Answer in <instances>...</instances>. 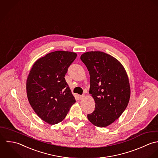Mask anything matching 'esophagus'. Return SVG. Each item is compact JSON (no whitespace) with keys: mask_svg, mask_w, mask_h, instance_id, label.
Returning a JSON list of instances; mask_svg holds the SVG:
<instances>
[{"mask_svg":"<svg viewBox=\"0 0 158 158\" xmlns=\"http://www.w3.org/2000/svg\"><path fill=\"white\" fill-rule=\"evenodd\" d=\"M79 99H83V98L85 97V95H79Z\"/></svg>","mask_w":158,"mask_h":158,"instance_id":"esophagus-1","label":"esophagus"}]
</instances>
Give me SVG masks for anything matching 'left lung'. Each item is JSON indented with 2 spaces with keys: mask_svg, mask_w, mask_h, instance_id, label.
<instances>
[{
  "mask_svg": "<svg viewBox=\"0 0 158 158\" xmlns=\"http://www.w3.org/2000/svg\"><path fill=\"white\" fill-rule=\"evenodd\" d=\"M81 60L90 74V91L95 102L89 120L98 127L109 126L126 109L130 86L123 65L114 57L101 51L83 54Z\"/></svg>",
  "mask_w": 158,
  "mask_h": 158,
  "instance_id": "left-lung-1",
  "label": "left lung"
}]
</instances>
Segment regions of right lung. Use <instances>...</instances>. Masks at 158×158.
<instances>
[{"label":"right lung","instance_id":"right-lung-1","mask_svg":"<svg viewBox=\"0 0 158 158\" xmlns=\"http://www.w3.org/2000/svg\"><path fill=\"white\" fill-rule=\"evenodd\" d=\"M76 57L74 52L54 51L37 60L30 71L26 84L29 103L49 124L62 122L76 102L64 76Z\"/></svg>","mask_w":158,"mask_h":158}]
</instances>
